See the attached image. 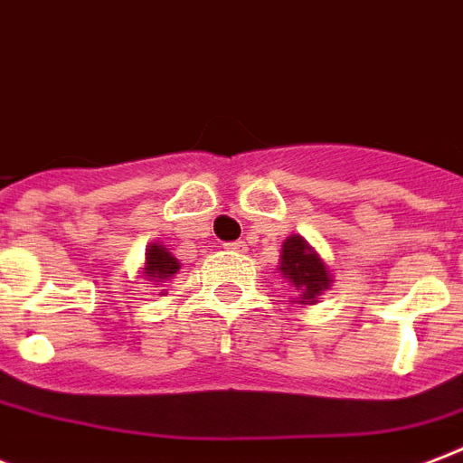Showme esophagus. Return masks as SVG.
<instances>
[{
    "mask_svg": "<svg viewBox=\"0 0 463 463\" xmlns=\"http://www.w3.org/2000/svg\"><path fill=\"white\" fill-rule=\"evenodd\" d=\"M225 250H232V252H245L247 247L242 240H235V242H225Z\"/></svg>",
    "mask_w": 463,
    "mask_h": 463,
    "instance_id": "obj_1",
    "label": "esophagus"
}]
</instances>
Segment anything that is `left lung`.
I'll return each mask as SVG.
<instances>
[{"mask_svg": "<svg viewBox=\"0 0 463 463\" xmlns=\"http://www.w3.org/2000/svg\"><path fill=\"white\" fill-rule=\"evenodd\" d=\"M281 274L294 281L301 303H313L323 288L330 287V277L323 260L313 252V247L301 238L291 235L281 250Z\"/></svg>", "mask_w": 463, "mask_h": 463, "instance_id": "8db88e82", "label": "left lung"}]
</instances>
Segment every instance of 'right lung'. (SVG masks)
<instances>
[{"instance_id": "add662e5", "label": "right lung", "mask_w": 463, "mask_h": 463, "mask_svg": "<svg viewBox=\"0 0 463 463\" xmlns=\"http://www.w3.org/2000/svg\"><path fill=\"white\" fill-rule=\"evenodd\" d=\"M147 267H146V277L155 279V281H165L172 274L179 271V262L175 257L169 255L167 247L162 245H150L147 247Z\"/></svg>"}]
</instances>
